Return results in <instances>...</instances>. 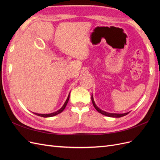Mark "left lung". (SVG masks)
Listing matches in <instances>:
<instances>
[{
  "label": "left lung",
  "mask_w": 160,
  "mask_h": 160,
  "mask_svg": "<svg viewBox=\"0 0 160 160\" xmlns=\"http://www.w3.org/2000/svg\"><path fill=\"white\" fill-rule=\"evenodd\" d=\"M91 101H92V103H93V105L94 106V108H95V109L98 111L99 113L103 114L105 116H108V117H111V118H121V117H123V116L126 115L129 113V112L128 113H108V112H106L105 111L101 110L100 108H99L97 105L95 104L94 99H93V95H91Z\"/></svg>",
  "instance_id": "1"
}]
</instances>
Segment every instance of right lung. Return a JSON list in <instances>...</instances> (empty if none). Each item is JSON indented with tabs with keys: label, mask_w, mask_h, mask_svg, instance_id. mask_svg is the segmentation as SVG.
Returning a JSON list of instances; mask_svg holds the SVG:
<instances>
[{
	"label": "right lung",
	"mask_w": 160,
	"mask_h": 160,
	"mask_svg": "<svg viewBox=\"0 0 160 160\" xmlns=\"http://www.w3.org/2000/svg\"><path fill=\"white\" fill-rule=\"evenodd\" d=\"M69 96H70V93H69L68 97H67V100L65 101V102L64 105L62 106L61 109H59V110H57V111H55V112L51 113H48V114H41V113H35V114L37 115H38V116H41V117H42V118H50V117H53V116H55V115H58V114H59V113H61L62 111H63V110L65 109V108H66L67 104V103H68L69 99Z\"/></svg>",
	"instance_id": "add662e5"
}]
</instances>
